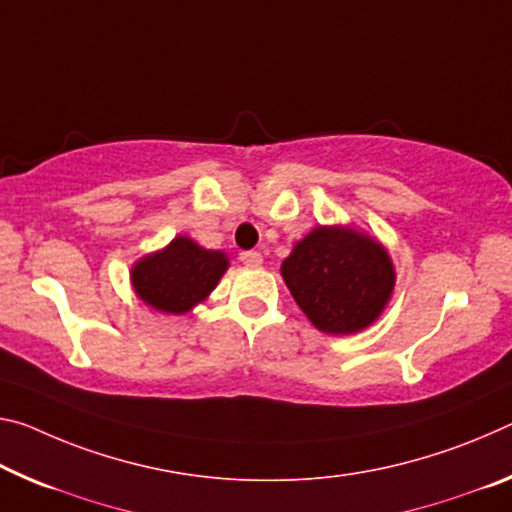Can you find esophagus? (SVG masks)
Here are the masks:
<instances>
[{"mask_svg":"<svg viewBox=\"0 0 512 512\" xmlns=\"http://www.w3.org/2000/svg\"><path fill=\"white\" fill-rule=\"evenodd\" d=\"M239 259L243 262V266H248V269H259V266L264 264L262 253H257V250H243Z\"/></svg>","mask_w":512,"mask_h":512,"instance_id":"34e87169","label":"esophagus"}]
</instances>
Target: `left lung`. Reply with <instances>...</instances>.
Here are the masks:
<instances>
[{
	"instance_id": "8db88e82",
	"label": "left lung",
	"mask_w": 512,
	"mask_h": 512,
	"mask_svg": "<svg viewBox=\"0 0 512 512\" xmlns=\"http://www.w3.org/2000/svg\"><path fill=\"white\" fill-rule=\"evenodd\" d=\"M280 271L307 319L330 335H353L371 326L396 282L383 243L344 225L314 227Z\"/></svg>"
}]
</instances>
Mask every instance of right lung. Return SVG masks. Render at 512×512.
Wrapping results in <instances>:
<instances>
[{
  "label": "right lung",
  "mask_w": 512,
  "mask_h": 512,
  "mask_svg": "<svg viewBox=\"0 0 512 512\" xmlns=\"http://www.w3.org/2000/svg\"><path fill=\"white\" fill-rule=\"evenodd\" d=\"M227 271V255L207 250L189 237H175L164 250L132 266L136 296L152 310L186 314L202 303Z\"/></svg>",
  "instance_id": "obj_1"
}]
</instances>
